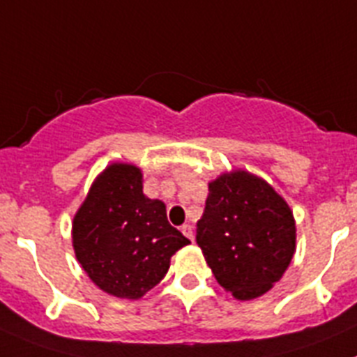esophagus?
<instances>
[{
    "instance_id": "1",
    "label": "esophagus",
    "mask_w": 357,
    "mask_h": 357,
    "mask_svg": "<svg viewBox=\"0 0 357 357\" xmlns=\"http://www.w3.org/2000/svg\"><path fill=\"white\" fill-rule=\"evenodd\" d=\"M181 231L182 233H184V236H188V238L191 240V242H193L195 240V231H193V225H190V224H184L181 227Z\"/></svg>"
}]
</instances>
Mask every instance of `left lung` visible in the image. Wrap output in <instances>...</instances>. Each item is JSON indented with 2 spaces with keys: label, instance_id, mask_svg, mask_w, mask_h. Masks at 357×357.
Listing matches in <instances>:
<instances>
[{
  "label": "left lung",
  "instance_id": "obj_1",
  "mask_svg": "<svg viewBox=\"0 0 357 357\" xmlns=\"http://www.w3.org/2000/svg\"><path fill=\"white\" fill-rule=\"evenodd\" d=\"M197 243L216 282L236 300L266 294L296 251V222L273 185L245 169L209 182Z\"/></svg>",
  "mask_w": 357,
  "mask_h": 357
}]
</instances>
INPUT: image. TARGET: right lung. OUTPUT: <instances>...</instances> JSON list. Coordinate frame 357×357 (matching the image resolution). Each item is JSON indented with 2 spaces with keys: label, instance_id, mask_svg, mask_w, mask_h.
Wrapping results in <instances>:
<instances>
[{
  "label": "right lung",
  "instance_id": "1",
  "mask_svg": "<svg viewBox=\"0 0 357 357\" xmlns=\"http://www.w3.org/2000/svg\"><path fill=\"white\" fill-rule=\"evenodd\" d=\"M188 243L167 222L166 204L142 193L141 167L126 162L109 164L96 176L72 222L75 258L88 278L124 300L151 291Z\"/></svg>",
  "mask_w": 357,
  "mask_h": 357
}]
</instances>
